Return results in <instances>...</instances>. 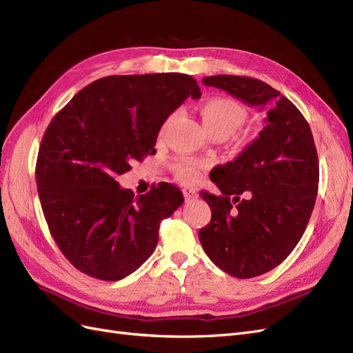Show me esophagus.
Returning <instances> with one entry per match:
<instances>
[{
  "label": "esophagus",
  "instance_id": "34e87169",
  "mask_svg": "<svg viewBox=\"0 0 353 353\" xmlns=\"http://www.w3.org/2000/svg\"><path fill=\"white\" fill-rule=\"evenodd\" d=\"M183 193H184V197H185V200L187 201H193V200H196L197 199V191L194 190V188H191V187H185L184 190H183Z\"/></svg>",
  "mask_w": 353,
  "mask_h": 353
}]
</instances>
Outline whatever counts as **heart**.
<instances>
[{
  "label": "heart",
  "mask_w": 353,
  "mask_h": 353,
  "mask_svg": "<svg viewBox=\"0 0 353 353\" xmlns=\"http://www.w3.org/2000/svg\"><path fill=\"white\" fill-rule=\"evenodd\" d=\"M200 116L203 126H205V130L209 132L210 137L222 135L227 138L236 132L244 123L248 113H245L243 105L236 100L228 97H213L201 104ZM200 168V162L190 159L178 160L175 165L178 176L187 181V183H193V181L199 178Z\"/></svg>",
  "instance_id": "b5f03b06"
}]
</instances>
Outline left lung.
<instances>
[{"label":"left lung","instance_id":"1","mask_svg":"<svg viewBox=\"0 0 353 353\" xmlns=\"http://www.w3.org/2000/svg\"><path fill=\"white\" fill-rule=\"evenodd\" d=\"M203 83L266 112L258 138L210 172L222 196L201 191L212 210L199 231L203 249L222 271L252 279L279 266L303 236L318 193L314 137L296 105L268 83L232 74Z\"/></svg>","mask_w":353,"mask_h":353}]
</instances>
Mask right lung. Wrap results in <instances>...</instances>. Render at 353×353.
<instances>
[{
	"label": "right lung",
	"instance_id": "right-lung-1",
	"mask_svg": "<svg viewBox=\"0 0 353 353\" xmlns=\"http://www.w3.org/2000/svg\"><path fill=\"white\" fill-rule=\"evenodd\" d=\"M190 95L201 92L184 73L105 77L52 117L37 160L38 194L52 239L81 272L117 281L154 252L160 222L183 193L163 183L135 197L116 176L154 152L160 128Z\"/></svg>",
	"mask_w": 353,
	"mask_h": 353
}]
</instances>
